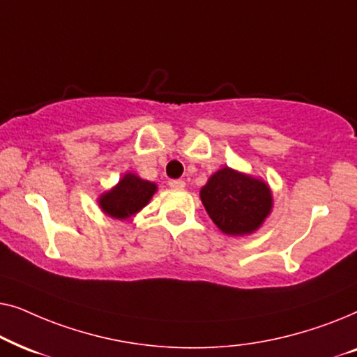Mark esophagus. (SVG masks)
Masks as SVG:
<instances>
[{
    "instance_id": "1",
    "label": "esophagus",
    "mask_w": 357,
    "mask_h": 357,
    "mask_svg": "<svg viewBox=\"0 0 357 357\" xmlns=\"http://www.w3.org/2000/svg\"><path fill=\"white\" fill-rule=\"evenodd\" d=\"M169 187L174 188V190H183L185 182H183V180H180V178H172V180H169Z\"/></svg>"
}]
</instances>
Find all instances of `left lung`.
Here are the masks:
<instances>
[{
  "mask_svg": "<svg viewBox=\"0 0 357 357\" xmlns=\"http://www.w3.org/2000/svg\"><path fill=\"white\" fill-rule=\"evenodd\" d=\"M213 222L229 236L252 234L271 211L270 188L261 180L224 167L199 192Z\"/></svg>",
  "mask_w": 357,
  "mask_h": 357,
  "instance_id": "1",
  "label": "left lung"
}]
</instances>
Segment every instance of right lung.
<instances>
[{"label":"right lung","mask_w":357,"mask_h":357,"mask_svg":"<svg viewBox=\"0 0 357 357\" xmlns=\"http://www.w3.org/2000/svg\"><path fill=\"white\" fill-rule=\"evenodd\" d=\"M154 192L155 183L141 180L133 174H126L114 190L102 195L99 204L109 216L126 219L144 208Z\"/></svg>","instance_id":"obj_1"}]
</instances>
